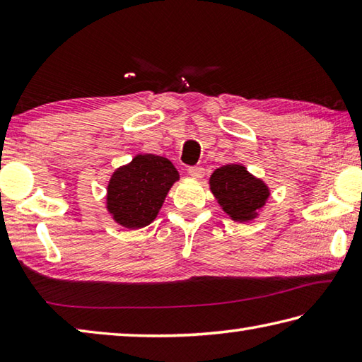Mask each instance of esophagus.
Wrapping results in <instances>:
<instances>
[{"mask_svg": "<svg viewBox=\"0 0 362 362\" xmlns=\"http://www.w3.org/2000/svg\"><path fill=\"white\" fill-rule=\"evenodd\" d=\"M188 174L192 175V177H194V179H203L204 169L201 168V166H189L188 168Z\"/></svg>", "mask_w": 362, "mask_h": 362, "instance_id": "obj_1", "label": "esophagus"}]
</instances>
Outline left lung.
<instances>
[{
  "instance_id": "1",
  "label": "left lung",
  "mask_w": 362,
  "mask_h": 362,
  "mask_svg": "<svg viewBox=\"0 0 362 362\" xmlns=\"http://www.w3.org/2000/svg\"><path fill=\"white\" fill-rule=\"evenodd\" d=\"M211 189L223 211L238 222L252 218L269 194L262 180L254 179L240 164L217 169L211 177Z\"/></svg>"
}]
</instances>
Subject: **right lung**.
<instances>
[{"instance_id":"1","label":"right lung","mask_w":362,"mask_h":362,"mask_svg":"<svg viewBox=\"0 0 362 362\" xmlns=\"http://www.w3.org/2000/svg\"><path fill=\"white\" fill-rule=\"evenodd\" d=\"M177 179L179 173L169 159L139 155L116 170L110 180L108 211L126 228H142L155 220Z\"/></svg>"}]
</instances>
